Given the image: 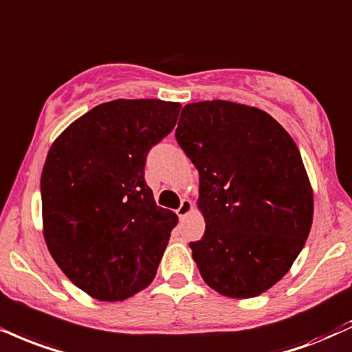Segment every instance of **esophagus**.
<instances>
[{
	"instance_id": "esophagus-1",
	"label": "esophagus",
	"mask_w": 352,
	"mask_h": 352,
	"mask_svg": "<svg viewBox=\"0 0 352 352\" xmlns=\"http://www.w3.org/2000/svg\"><path fill=\"white\" fill-rule=\"evenodd\" d=\"M192 208H193L192 201L187 200V198H184V200H182V203H180V206L177 208V214H179L180 219H184L190 213V211H192Z\"/></svg>"
}]
</instances>
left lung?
I'll return each mask as SVG.
<instances>
[{"label":"left lung","instance_id":"8db88e82","mask_svg":"<svg viewBox=\"0 0 352 352\" xmlns=\"http://www.w3.org/2000/svg\"><path fill=\"white\" fill-rule=\"evenodd\" d=\"M175 139L200 173L205 234L190 243L211 289L251 298L275 285L303 249L313 192L290 134L262 109L188 103Z\"/></svg>","mask_w":352,"mask_h":352}]
</instances>
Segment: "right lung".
Masks as SVG:
<instances>
[{
    "instance_id": "add662e5",
    "label": "right lung",
    "mask_w": 352,
    "mask_h": 352,
    "mask_svg": "<svg viewBox=\"0 0 352 352\" xmlns=\"http://www.w3.org/2000/svg\"><path fill=\"white\" fill-rule=\"evenodd\" d=\"M180 108L162 100L108 101L50 147L41 177L44 238L62 272L93 298L118 302L154 280L179 218L155 205L144 167Z\"/></svg>"
}]
</instances>
